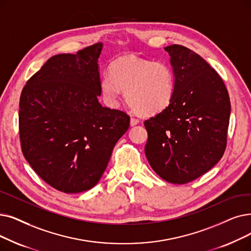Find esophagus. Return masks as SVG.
I'll list each match as a JSON object with an SVG mask.
<instances>
[{
    "label": "esophagus",
    "mask_w": 251,
    "mask_h": 251,
    "mask_svg": "<svg viewBox=\"0 0 251 251\" xmlns=\"http://www.w3.org/2000/svg\"><path fill=\"white\" fill-rule=\"evenodd\" d=\"M138 123H139V120L138 119H135V118L130 119V125H131V126H135Z\"/></svg>",
    "instance_id": "1"
}]
</instances>
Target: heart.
Listing matches in <instances>:
<instances>
[{
	"instance_id": "1",
	"label": "heart",
	"mask_w": 251,
	"mask_h": 251,
	"mask_svg": "<svg viewBox=\"0 0 251 251\" xmlns=\"http://www.w3.org/2000/svg\"><path fill=\"white\" fill-rule=\"evenodd\" d=\"M110 72L100 82L101 97L108 106L119 105L123 91L128 103L144 116L163 112L173 100L176 75L166 62L128 55L116 59Z\"/></svg>"
}]
</instances>
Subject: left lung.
<instances>
[{"mask_svg":"<svg viewBox=\"0 0 251 251\" xmlns=\"http://www.w3.org/2000/svg\"><path fill=\"white\" fill-rule=\"evenodd\" d=\"M164 50L176 75V92L166 110L145 122V152L161 178L182 184L222 159L231 103L219 74L197 53L180 45Z\"/></svg>","mask_w":251,"mask_h":251,"instance_id":"8db88e82","label":"left lung"}]
</instances>
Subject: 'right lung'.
Segmentation results:
<instances>
[{
    "mask_svg": "<svg viewBox=\"0 0 251 251\" xmlns=\"http://www.w3.org/2000/svg\"><path fill=\"white\" fill-rule=\"evenodd\" d=\"M103 44L58 54L26 82L19 100L24 156L38 176L67 194L92 189L129 128L124 112L99 102Z\"/></svg>",
    "mask_w": 251,
    "mask_h": 251,
    "instance_id": "obj_1",
    "label": "right lung"
}]
</instances>
